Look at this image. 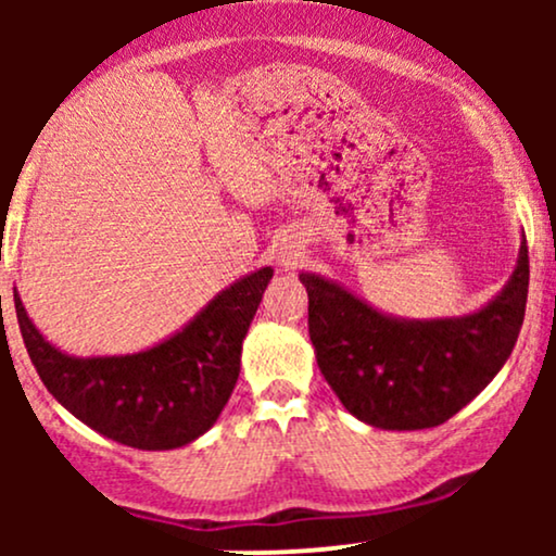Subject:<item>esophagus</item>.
I'll return each mask as SVG.
<instances>
[{"instance_id": "34e87169", "label": "esophagus", "mask_w": 556, "mask_h": 556, "mask_svg": "<svg viewBox=\"0 0 556 556\" xmlns=\"http://www.w3.org/2000/svg\"><path fill=\"white\" fill-rule=\"evenodd\" d=\"M298 256H300L298 248H295V245H287V248H282V251H279V264H282L285 269H287V266L295 264Z\"/></svg>"}]
</instances>
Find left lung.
<instances>
[{"mask_svg": "<svg viewBox=\"0 0 556 556\" xmlns=\"http://www.w3.org/2000/svg\"><path fill=\"white\" fill-rule=\"evenodd\" d=\"M528 277L522 240L513 277L481 311L407 321L381 314L318 274H300L318 368L363 424L389 431L444 424L507 363L526 316Z\"/></svg>", "mask_w": 556, "mask_h": 556, "instance_id": "8db88e82", "label": "left lung"}]
</instances>
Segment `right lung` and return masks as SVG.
<instances>
[{
  "label": "right lung",
  "instance_id": "obj_1",
  "mask_svg": "<svg viewBox=\"0 0 556 556\" xmlns=\"http://www.w3.org/2000/svg\"><path fill=\"white\" fill-rule=\"evenodd\" d=\"M274 269L222 290L193 321L156 348L132 355L75 358L41 337L15 292L30 363L43 387L75 418L136 450H177L206 433L238 384L248 327Z\"/></svg>",
  "mask_w": 556,
  "mask_h": 556
}]
</instances>
